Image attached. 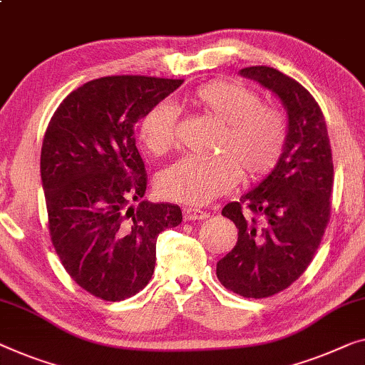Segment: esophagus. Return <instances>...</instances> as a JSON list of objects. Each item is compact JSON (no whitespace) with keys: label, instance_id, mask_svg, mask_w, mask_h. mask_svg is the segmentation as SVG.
I'll return each mask as SVG.
<instances>
[{"label":"esophagus","instance_id":"obj_1","mask_svg":"<svg viewBox=\"0 0 365 365\" xmlns=\"http://www.w3.org/2000/svg\"><path fill=\"white\" fill-rule=\"evenodd\" d=\"M182 217H184V220H202L207 217V212H204V210H200V209L184 207Z\"/></svg>","mask_w":365,"mask_h":365}]
</instances>
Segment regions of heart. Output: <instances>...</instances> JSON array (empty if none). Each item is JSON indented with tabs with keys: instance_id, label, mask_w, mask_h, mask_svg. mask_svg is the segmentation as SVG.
Segmentation results:
<instances>
[{
	"instance_id": "obj_1",
	"label": "heart",
	"mask_w": 365,
	"mask_h": 365,
	"mask_svg": "<svg viewBox=\"0 0 365 365\" xmlns=\"http://www.w3.org/2000/svg\"><path fill=\"white\" fill-rule=\"evenodd\" d=\"M189 103L217 120V156L182 158L158 179L168 199L202 205L245 181H260L282 161L288 143L287 112L263 102L262 93L237 78H217L200 86ZM138 138L153 156H165L178 146V113L170 103H156L138 121Z\"/></svg>"
}]
</instances>
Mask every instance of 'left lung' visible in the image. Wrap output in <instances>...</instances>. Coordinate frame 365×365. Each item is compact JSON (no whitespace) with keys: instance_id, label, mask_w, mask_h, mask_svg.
Returning <instances> with one entry per match:
<instances>
[{"instance_id":"left-lung-1","label":"left lung","mask_w":365,"mask_h":365,"mask_svg":"<svg viewBox=\"0 0 365 365\" xmlns=\"http://www.w3.org/2000/svg\"><path fill=\"white\" fill-rule=\"evenodd\" d=\"M282 100L288 113V143L267 179L229 202L222 215L239 239L217 262V278L244 298L273 297L304 273L331 217L334 166L324 115L294 78L267 66L242 68Z\"/></svg>"}]
</instances>
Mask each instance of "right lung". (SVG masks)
Instances as JSON below:
<instances>
[{
	"label": "right lung",
	"mask_w": 365,
	"mask_h": 365,
	"mask_svg": "<svg viewBox=\"0 0 365 365\" xmlns=\"http://www.w3.org/2000/svg\"><path fill=\"white\" fill-rule=\"evenodd\" d=\"M182 82L95 78L68 93L47 125L41 179L52 245L73 282L100 299L141 292L155 272L158 235L182 220L179 205L141 199L148 174L135 140L136 121Z\"/></svg>",
	"instance_id": "add662e5"
}]
</instances>
